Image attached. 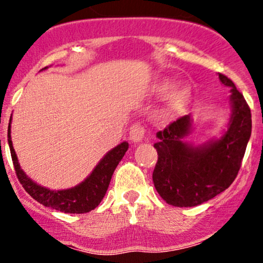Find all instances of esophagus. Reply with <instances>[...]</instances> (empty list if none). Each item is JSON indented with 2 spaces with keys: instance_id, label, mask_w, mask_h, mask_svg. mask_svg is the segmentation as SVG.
Here are the masks:
<instances>
[{
  "instance_id": "34e87169",
  "label": "esophagus",
  "mask_w": 263,
  "mask_h": 263,
  "mask_svg": "<svg viewBox=\"0 0 263 263\" xmlns=\"http://www.w3.org/2000/svg\"><path fill=\"white\" fill-rule=\"evenodd\" d=\"M144 137V127L140 123H135L131 128H129V138L135 143H138L143 140Z\"/></svg>"
}]
</instances>
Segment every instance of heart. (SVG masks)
<instances>
[{
	"label": "heart",
	"mask_w": 263,
	"mask_h": 263,
	"mask_svg": "<svg viewBox=\"0 0 263 263\" xmlns=\"http://www.w3.org/2000/svg\"><path fill=\"white\" fill-rule=\"evenodd\" d=\"M174 87V81L171 79H167V78H163V79H159L155 84V91L158 93V95H165L167 92H170L172 89ZM190 90L186 86H180L178 89L174 90L170 96V100H168V106L167 111L170 114L176 112V111L179 110L180 107L185 104V101L188 100Z\"/></svg>",
	"instance_id": "heart-1"
}]
</instances>
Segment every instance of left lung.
Listing matches in <instances>:
<instances>
[{"label":"left lung","mask_w":263,"mask_h":263,"mask_svg":"<svg viewBox=\"0 0 263 263\" xmlns=\"http://www.w3.org/2000/svg\"><path fill=\"white\" fill-rule=\"evenodd\" d=\"M219 79L231 89V116L221 137L201 144L183 141L192 131L190 115L157 132L153 183L163 200L173 206H197L210 200L228 189L240 171L251 137V110L228 77L219 74Z\"/></svg>","instance_id":"obj_1"}]
</instances>
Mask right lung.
<instances>
[{
    "instance_id": "obj_1",
    "label": "right lung",
    "mask_w": 263,
    "mask_h": 263,
    "mask_svg": "<svg viewBox=\"0 0 263 263\" xmlns=\"http://www.w3.org/2000/svg\"><path fill=\"white\" fill-rule=\"evenodd\" d=\"M8 146H10L17 178L26 192L44 206L68 214L89 213L101 203L117 164L125 156L126 151L128 149V143L126 141L117 144L115 148L108 151L106 155L102 157L101 161L98 163V165L93 168V171L86 177L85 180L73 188L52 190L33 182L21 168L11 140V121L8 126Z\"/></svg>"
}]
</instances>
